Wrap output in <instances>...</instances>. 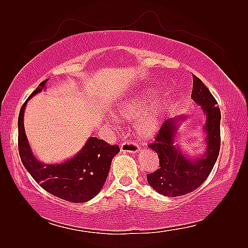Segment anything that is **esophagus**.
I'll use <instances>...</instances> for the list:
<instances>
[{
    "label": "esophagus",
    "mask_w": 248,
    "mask_h": 248,
    "mask_svg": "<svg viewBox=\"0 0 248 248\" xmlns=\"http://www.w3.org/2000/svg\"><path fill=\"white\" fill-rule=\"evenodd\" d=\"M121 151L123 153H130V154H136L140 151V147L134 144V142L130 141H125L121 145Z\"/></svg>",
    "instance_id": "34e87169"
}]
</instances>
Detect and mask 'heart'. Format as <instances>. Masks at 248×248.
<instances>
[{"instance_id": "obj_1", "label": "heart", "mask_w": 248, "mask_h": 248, "mask_svg": "<svg viewBox=\"0 0 248 248\" xmlns=\"http://www.w3.org/2000/svg\"><path fill=\"white\" fill-rule=\"evenodd\" d=\"M159 92L152 88L141 89L120 102L115 108V116L120 120L138 119L137 131L142 139L155 137L160 130L169 110L164 99H156Z\"/></svg>"}]
</instances>
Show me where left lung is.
<instances>
[{
    "instance_id": "left-lung-1",
    "label": "left lung",
    "mask_w": 248,
    "mask_h": 248,
    "mask_svg": "<svg viewBox=\"0 0 248 248\" xmlns=\"http://www.w3.org/2000/svg\"><path fill=\"white\" fill-rule=\"evenodd\" d=\"M191 99L206 116L202 132L206 149L200 157L184 153L177 142L179 128L188 116L170 118L161 126L155 142L150 145L159 157V169L147 175L150 186L166 197H179L197 189L208 178L220 149V110L208 88L193 76Z\"/></svg>"
}]
</instances>
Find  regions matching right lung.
Returning <instances> with one entry per match:
<instances>
[{
	"mask_svg": "<svg viewBox=\"0 0 248 248\" xmlns=\"http://www.w3.org/2000/svg\"><path fill=\"white\" fill-rule=\"evenodd\" d=\"M48 79L21 107L18 116V151L22 164L33 179L52 196L72 202H85L99 193L106 183L111 160L120 152L117 145L90 137L71 158L60 163H44L34 155L26 136L24 117L28 101L46 89Z\"/></svg>",
	"mask_w": 248,
	"mask_h": 248,
	"instance_id": "right-lung-1",
	"label": "right lung"
}]
</instances>
